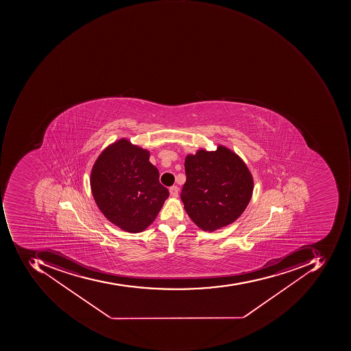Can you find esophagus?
Segmentation results:
<instances>
[{"label": "esophagus", "mask_w": 351, "mask_h": 351, "mask_svg": "<svg viewBox=\"0 0 351 351\" xmlns=\"http://www.w3.org/2000/svg\"><path fill=\"white\" fill-rule=\"evenodd\" d=\"M179 189L177 186H173L170 188V194L172 197H178Z\"/></svg>", "instance_id": "obj_1"}]
</instances>
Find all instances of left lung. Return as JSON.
Wrapping results in <instances>:
<instances>
[{"instance_id": "obj_1", "label": "left lung", "mask_w": 351, "mask_h": 351, "mask_svg": "<svg viewBox=\"0 0 351 351\" xmlns=\"http://www.w3.org/2000/svg\"><path fill=\"white\" fill-rule=\"evenodd\" d=\"M186 181L180 197L191 219L204 231L227 227L252 197L253 177L243 159L223 145L198 149L184 161Z\"/></svg>"}]
</instances>
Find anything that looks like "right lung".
Here are the masks:
<instances>
[{
  "instance_id": "add662e5",
  "label": "right lung",
  "mask_w": 351,
  "mask_h": 351,
  "mask_svg": "<svg viewBox=\"0 0 351 351\" xmlns=\"http://www.w3.org/2000/svg\"><path fill=\"white\" fill-rule=\"evenodd\" d=\"M149 159L147 149L122 138L102 151L90 173L99 210L114 226L131 233L145 231L170 195Z\"/></svg>"
}]
</instances>
